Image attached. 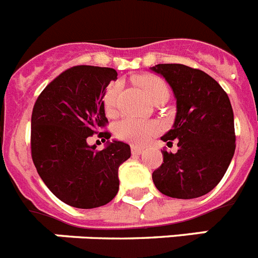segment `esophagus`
Segmentation results:
<instances>
[{
  "label": "esophagus",
  "instance_id": "34e87169",
  "mask_svg": "<svg viewBox=\"0 0 258 258\" xmlns=\"http://www.w3.org/2000/svg\"><path fill=\"white\" fill-rule=\"evenodd\" d=\"M143 152L142 147H138V146H132V154L133 155H141Z\"/></svg>",
  "mask_w": 258,
  "mask_h": 258
}]
</instances>
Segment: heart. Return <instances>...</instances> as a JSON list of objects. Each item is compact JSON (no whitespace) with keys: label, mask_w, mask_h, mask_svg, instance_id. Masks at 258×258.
Here are the masks:
<instances>
[{"label":"heart","mask_w":258,"mask_h":258,"mask_svg":"<svg viewBox=\"0 0 258 258\" xmlns=\"http://www.w3.org/2000/svg\"><path fill=\"white\" fill-rule=\"evenodd\" d=\"M134 80L145 90L146 94L149 95L152 102L157 101L163 95L169 94L168 85L161 77L145 74L137 76ZM120 88H121L120 83H111L107 86L106 92L103 94V99H102L107 115L115 113ZM159 131H160V125L156 121H145V120L132 117L122 118L115 126V134L118 140L129 142L132 145H143L151 137L159 133Z\"/></svg>","instance_id":"obj_1"}]
</instances>
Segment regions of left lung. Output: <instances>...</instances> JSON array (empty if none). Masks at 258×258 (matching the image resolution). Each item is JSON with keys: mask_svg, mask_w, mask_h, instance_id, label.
Returning <instances> with one entry per match:
<instances>
[{"mask_svg": "<svg viewBox=\"0 0 258 258\" xmlns=\"http://www.w3.org/2000/svg\"><path fill=\"white\" fill-rule=\"evenodd\" d=\"M172 88L177 99L173 127L161 140H177L175 154L163 150V164L152 181L161 194L194 199L213 190L226 173L235 152L234 112L220 84L184 64L151 67Z\"/></svg>", "mask_w": 258, "mask_h": 258, "instance_id": "obj_1", "label": "left lung"}]
</instances>
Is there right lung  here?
I'll return each mask as SVG.
<instances>
[{"mask_svg": "<svg viewBox=\"0 0 258 258\" xmlns=\"http://www.w3.org/2000/svg\"><path fill=\"white\" fill-rule=\"evenodd\" d=\"M117 79L113 68L76 66L61 72L41 92L31 120V152L37 173L59 200L92 209L109 203L118 191V166L131 146L108 142L98 151L86 140L108 124L103 94ZM108 140L109 132L98 134Z\"/></svg>", "mask_w": 258, "mask_h": 258, "instance_id": "add662e5", "label": "right lung"}]
</instances>
